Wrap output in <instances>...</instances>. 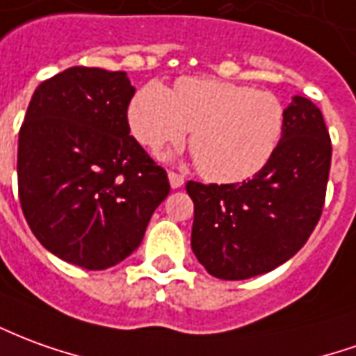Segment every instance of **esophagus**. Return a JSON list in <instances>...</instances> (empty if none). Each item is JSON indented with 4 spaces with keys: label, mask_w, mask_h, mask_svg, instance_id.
I'll return each mask as SVG.
<instances>
[{
    "label": "esophagus",
    "mask_w": 356,
    "mask_h": 356,
    "mask_svg": "<svg viewBox=\"0 0 356 356\" xmlns=\"http://www.w3.org/2000/svg\"><path fill=\"white\" fill-rule=\"evenodd\" d=\"M168 177H170L171 188H179V186H183V183H185V177H183V175H179V173H175V171H170V173H168Z\"/></svg>",
    "instance_id": "1"
}]
</instances>
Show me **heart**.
<instances>
[{
    "mask_svg": "<svg viewBox=\"0 0 356 356\" xmlns=\"http://www.w3.org/2000/svg\"><path fill=\"white\" fill-rule=\"evenodd\" d=\"M129 125L152 150L181 144L193 131L198 171L216 183H235L270 161L282 140L285 109L268 90L186 76L177 81L175 94L158 81L144 84L129 106Z\"/></svg>",
    "mask_w": 356,
    "mask_h": 356,
    "instance_id": "b5f03b06",
    "label": "heart"
}]
</instances>
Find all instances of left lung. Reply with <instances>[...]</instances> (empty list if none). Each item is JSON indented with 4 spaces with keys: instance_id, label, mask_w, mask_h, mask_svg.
<instances>
[{
    "instance_id": "obj_1",
    "label": "left lung",
    "mask_w": 356,
    "mask_h": 356,
    "mask_svg": "<svg viewBox=\"0 0 356 356\" xmlns=\"http://www.w3.org/2000/svg\"><path fill=\"white\" fill-rule=\"evenodd\" d=\"M332 140L322 111L293 96L275 152L254 177L233 185L186 183L195 202L191 247L206 272L248 280L287 262L322 216Z\"/></svg>"
}]
</instances>
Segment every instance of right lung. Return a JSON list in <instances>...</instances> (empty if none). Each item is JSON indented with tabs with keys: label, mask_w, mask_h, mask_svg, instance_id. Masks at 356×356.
<instances>
[{
	"label": "right lung",
	"mask_w": 356,
	"mask_h": 356,
	"mask_svg": "<svg viewBox=\"0 0 356 356\" xmlns=\"http://www.w3.org/2000/svg\"><path fill=\"white\" fill-rule=\"evenodd\" d=\"M125 71L71 67L40 84L19 133V198L34 237L84 270H106L143 243L170 195L163 168L131 136Z\"/></svg>",
	"instance_id": "1"
}]
</instances>
